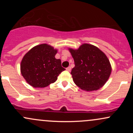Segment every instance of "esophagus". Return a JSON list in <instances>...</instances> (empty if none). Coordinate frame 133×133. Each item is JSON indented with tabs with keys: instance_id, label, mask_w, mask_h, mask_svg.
Listing matches in <instances>:
<instances>
[{
	"instance_id": "34e87169",
	"label": "esophagus",
	"mask_w": 133,
	"mask_h": 133,
	"mask_svg": "<svg viewBox=\"0 0 133 133\" xmlns=\"http://www.w3.org/2000/svg\"><path fill=\"white\" fill-rule=\"evenodd\" d=\"M71 67H70V66H69L68 68H66V70H67V71H71Z\"/></svg>"
}]
</instances>
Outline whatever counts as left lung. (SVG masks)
I'll list each match as a JSON object with an SVG mask.
<instances>
[{
    "instance_id": "obj_1",
    "label": "left lung",
    "mask_w": 133,
    "mask_h": 133,
    "mask_svg": "<svg viewBox=\"0 0 133 133\" xmlns=\"http://www.w3.org/2000/svg\"><path fill=\"white\" fill-rule=\"evenodd\" d=\"M74 61L71 74L74 83L81 89L96 91L102 88L111 72L109 61L94 45L84 44L78 49H69Z\"/></svg>"
}]
</instances>
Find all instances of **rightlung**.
Returning a JSON list of instances; mask_svg holds the SVG:
<instances>
[{
  "instance_id": "1",
  "label": "right lung",
  "mask_w": 133,
  "mask_h": 133,
  "mask_svg": "<svg viewBox=\"0 0 133 133\" xmlns=\"http://www.w3.org/2000/svg\"><path fill=\"white\" fill-rule=\"evenodd\" d=\"M57 50L46 44L33 47L23 57L21 74L30 86L45 88L57 80L65 69L60 59L55 58Z\"/></svg>"
}]
</instances>
